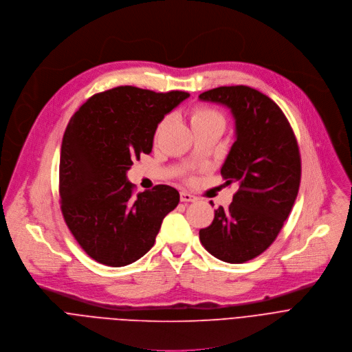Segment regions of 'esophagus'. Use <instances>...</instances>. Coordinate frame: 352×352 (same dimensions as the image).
Listing matches in <instances>:
<instances>
[{
    "instance_id": "1",
    "label": "esophagus",
    "mask_w": 352,
    "mask_h": 352,
    "mask_svg": "<svg viewBox=\"0 0 352 352\" xmlns=\"http://www.w3.org/2000/svg\"><path fill=\"white\" fill-rule=\"evenodd\" d=\"M197 198L194 197V195H191V194H188V192H186V191H182L180 192V201L182 202H194Z\"/></svg>"
}]
</instances>
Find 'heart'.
<instances>
[{
	"label": "heart",
	"mask_w": 352,
	"mask_h": 352,
	"mask_svg": "<svg viewBox=\"0 0 352 352\" xmlns=\"http://www.w3.org/2000/svg\"><path fill=\"white\" fill-rule=\"evenodd\" d=\"M190 122H191L192 127L218 126L222 130H225V126H226V120H225L223 115L219 111H217L214 108L205 107V105H195L191 109V112H190ZM162 124H164V122L160 123V126H158V129L155 131V135L160 134Z\"/></svg>",
	"instance_id": "1"
}]
</instances>
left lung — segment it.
Here are the masks:
<instances>
[{"mask_svg": "<svg viewBox=\"0 0 352 352\" xmlns=\"http://www.w3.org/2000/svg\"><path fill=\"white\" fill-rule=\"evenodd\" d=\"M230 108L236 142L221 169L239 190L228 209L219 206L199 241L215 258L243 263L266 251L289 218L301 182V155L283 111L248 86H222L199 94Z\"/></svg>", "mask_w": 352, "mask_h": 352, "instance_id": "1", "label": "left lung"}]
</instances>
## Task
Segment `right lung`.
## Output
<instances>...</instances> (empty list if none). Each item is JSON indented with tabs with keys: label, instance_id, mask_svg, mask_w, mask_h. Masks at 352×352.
Returning a JSON list of instances; mask_svg holds the SVG:
<instances>
[{
	"label": "right lung",
	"instance_id": "1",
	"mask_svg": "<svg viewBox=\"0 0 352 352\" xmlns=\"http://www.w3.org/2000/svg\"><path fill=\"white\" fill-rule=\"evenodd\" d=\"M190 94L119 86L90 97L70 119L60 147L65 223L94 261L119 267L146 255L179 201L166 184L134 194L126 172L150 154L158 123Z\"/></svg>",
	"mask_w": 352,
	"mask_h": 352
}]
</instances>
